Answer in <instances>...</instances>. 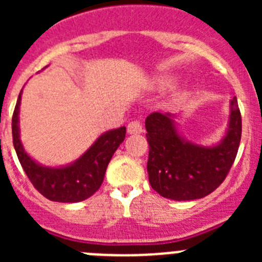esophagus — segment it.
<instances>
[{"label": "esophagus", "mask_w": 262, "mask_h": 262, "mask_svg": "<svg viewBox=\"0 0 262 262\" xmlns=\"http://www.w3.org/2000/svg\"><path fill=\"white\" fill-rule=\"evenodd\" d=\"M127 133L129 135H136V134H142L143 133V126L140 122L138 120H133V122H129L128 126H127Z\"/></svg>", "instance_id": "34e87169"}]
</instances>
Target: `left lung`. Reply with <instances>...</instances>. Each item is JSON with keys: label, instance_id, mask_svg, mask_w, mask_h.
Masks as SVG:
<instances>
[{"label": "left lung", "instance_id": "1", "mask_svg": "<svg viewBox=\"0 0 262 262\" xmlns=\"http://www.w3.org/2000/svg\"><path fill=\"white\" fill-rule=\"evenodd\" d=\"M230 110L226 135L211 147L185 140L178 134L172 113L148 115L147 170L154 190L169 200L193 201L209 195L224 181L242 139V115L236 97L231 99Z\"/></svg>", "mask_w": 262, "mask_h": 262}]
</instances>
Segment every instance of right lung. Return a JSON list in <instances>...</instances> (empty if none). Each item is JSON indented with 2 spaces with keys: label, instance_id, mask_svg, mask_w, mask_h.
<instances>
[{
  "label": "right lung",
  "instance_id": "add662e5",
  "mask_svg": "<svg viewBox=\"0 0 262 262\" xmlns=\"http://www.w3.org/2000/svg\"><path fill=\"white\" fill-rule=\"evenodd\" d=\"M20 90L14 108L11 129L18 160L36 190L53 202L75 203L93 195L102 185L106 168L118 147L126 138V127L110 129L97 139L93 145L75 163L60 168L38 164L26 154L19 139Z\"/></svg>",
  "mask_w": 262,
  "mask_h": 262
}]
</instances>
